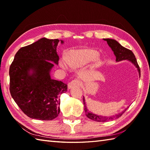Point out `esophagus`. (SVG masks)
Listing matches in <instances>:
<instances>
[{
    "label": "esophagus",
    "mask_w": 150,
    "mask_h": 150,
    "mask_svg": "<svg viewBox=\"0 0 150 150\" xmlns=\"http://www.w3.org/2000/svg\"><path fill=\"white\" fill-rule=\"evenodd\" d=\"M81 86V82L78 80H73L71 82H70L68 84L69 89H71L75 87H78Z\"/></svg>",
    "instance_id": "obj_1"
}]
</instances>
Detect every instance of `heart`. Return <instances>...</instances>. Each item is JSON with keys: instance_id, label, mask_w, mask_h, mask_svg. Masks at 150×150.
I'll use <instances>...</instances> for the list:
<instances>
[{"instance_id": "heart-1", "label": "heart", "mask_w": 150, "mask_h": 150, "mask_svg": "<svg viewBox=\"0 0 150 150\" xmlns=\"http://www.w3.org/2000/svg\"><path fill=\"white\" fill-rule=\"evenodd\" d=\"M98 57V52L91 49L71 50L69 53L68 62L65 59H62L60 64L64 69L68 68V63L73 68H81L95 61V65L98 66L100 64V60Z\"/></svg>"}]
</instances>
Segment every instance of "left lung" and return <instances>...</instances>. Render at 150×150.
I'll return each instance as SVG.
<instances>
[{"mask_svg":"<svg viewBox=\"0 0 150 150\" xmlns=\"http://www.w3.org/2000/svg\"><path fill=\"white\" fill-rule=\"evenodd\" d=\"M104 40L106 41L108 46H109L111 50L113 52V53L115 56L116 57V62H120L122 60H127L128 61L131 62L133 65H134L136 68L137 69V71L139 72V77H141V69L139 68V66L137 62V59L134 55V54L132 52L131 50L126 48V47L121 46L120 44L117 42V40L114 39H103ZM83 103H84V110L86 113V115L88 117L89 119H90L93 120L97 121V122H106L108 120H113L115 119H118L125 112L126 110L128 109V107L126 108L125 110H124L120 113H118L115 115H112L110 117H106V116H101L98 115L97 114H95L92 113L91 111H89L88 108L86 106V100L84 97H83Z\"/></svg>","mask_w":150,"mask_h":150,"instance_id":"1","label":"left lung"}]
</instances>
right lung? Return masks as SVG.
I'll return each mask as SVG.
<instances>
[{
    "mask_svg": "<svg viewBox=\"0 0 150 150\" xmlns=\"http://www.w3.org/2000/svg\"><path fill=\"white\" fill-rule=\"evenodd\" d=\"M62 40L42 38L22 47L9 68V90L21 110L31 119L51 120L60 113V96L68 85L51 77L58 65L57 46Z\"/></svg>",
    "mask_w": 150,
    "mask_h": 150,
    "instance_id": "obj_1",
    "label": "right lung"
}]
</instances>
